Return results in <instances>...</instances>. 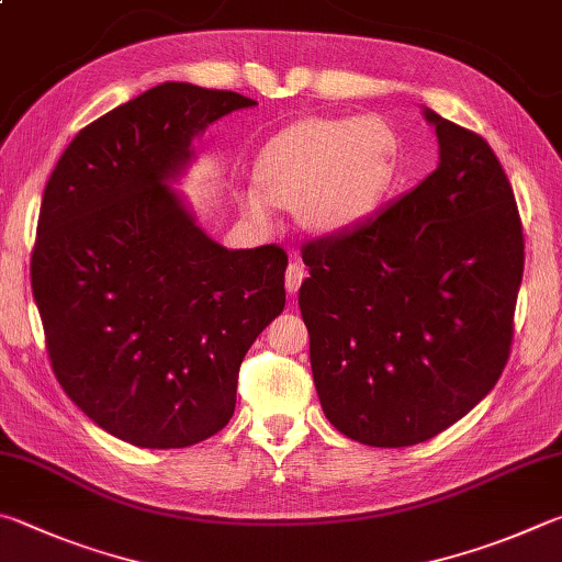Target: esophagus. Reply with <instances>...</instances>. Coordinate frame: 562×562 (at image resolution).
<instances>
[{
	"instance_id": "34e87169",
	"label": "esophagus",
	"mask_w": 562,
	"mask_h": 562,
	"mask_svg": "<svg viewBox=\"0 0 562 562\" xmlns=\"http://www.w3.org/2000/svg\"><path fill=\"white\" fill-rule=\"evenodd\" d=\"M307 278V272H304L302 265L297 260H290L288 265V272H284V288H288L290 294H294L300 290V284Z\"/></svg>"
}]
</instances>
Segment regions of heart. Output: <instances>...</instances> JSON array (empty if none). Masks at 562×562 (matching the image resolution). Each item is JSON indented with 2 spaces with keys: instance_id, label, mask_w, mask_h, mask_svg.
<instances>
[{
  "instance_id": "b5f03b06",
  "label": "heart",
  "mask_w": 562,
  "mask_h": 562,
  "mask_svg": "<svg viewBox=\"0 0 562 562\" xmlns=\"http://www.w3.org/2000/svg\"><path fill=\"white\" fill-rule=\"evenodd\" d=\"M401 149V135L381 115L290 122L262 145L255 165L260 187L240 191V209L270 223L278 203H288L310 231H346L393 191Z\"/></svg>"
}]
</instances>
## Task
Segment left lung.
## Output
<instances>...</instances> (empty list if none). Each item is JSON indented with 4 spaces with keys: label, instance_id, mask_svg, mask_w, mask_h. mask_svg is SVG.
I'll return each instance as SVG.
<instances>
[{
    "label": "left lung",
    "instance_id": "1",
    "mask_svg": "<svg viewBox=\"0 0 562 562\" xmlns=\"http://www.w3.org/2000/svg\"><path fill=\"white\" fill-rule=\"evenodd\" d=\"M440 165L359 226L310 240L300 288L322 411L371 447L464 417L512 353L524 278L514 189L476 132L425 108Z\"/></svg>",
    "mask_w": 562,
    "mask_h": 562
}]
</instances>
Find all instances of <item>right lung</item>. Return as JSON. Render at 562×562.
<instances>
[{"instance_id":"right-lung-1","label":"right lung","mask_w":562,"mask_h":562,"mask_svg":"<svg viewBox=\"0 0 562 562\" xmlns=\"http://www.w3.org/2000/svg\"><path fill=\"white\" fill-rule=\"evenodd\" d=\"M233 90L161 83L90 122L44 189L32 290L54 373L105 432L179 450L236 411L238 371L284 310L288 252L228 250L169 187Z\"/></svg>"}]
</instances>
